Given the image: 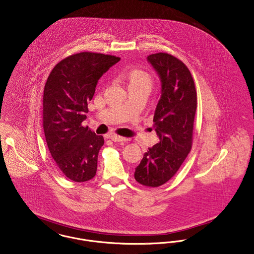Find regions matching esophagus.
Masks as SVG:
<instances>
[{
  "label": "esophagus",
  "mask_w": 254,
  "mask_h": 254,
  "mask_svg": "<svg viewBox=\"0 0 254 254\" xmlns=\"http://www.w3.org/2000/svg\"><path fill=\"white\" fill-rule=\"evenodd\" d=\"M108 138L111 139L114 142H124V141L127 140V138H125V137H122V136H118V135L115 134H109L108 135Z\"/></svg>",
  "instance_id": "obj_1"
}]
</instances>
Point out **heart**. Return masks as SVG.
Segmentation results:
<instances>
[{
  "mask_svg": "<svg viewBox=\"0 0 254 254\" xmlns=\"http://www.w3.org/2000/svg\"><path fill=\"white\" fill-rule=\"evenodd\" d=\"M123 77L127 79L129 85H147L150 88L151 86V77L149 74L143 70H130L124 73Z\"/></svg>",
  "mask_w": 254,
  "mask_h": 254,
  "instance_id": "b5f03b06",
  "label": "heart"
}]
</instances>
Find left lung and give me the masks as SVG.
<instances>
[{
	"instance_id": "obj_1",
	"label": "left lung",
	"mask_w": 254,
	"mask_h": 254,
	"mask_svg": "<svg viewBox=\"0 0 254 254\" xmlns=\"http://www.w3.org/2000/svg\"><path fill=\"white\" fill-rule=\"evenodd\" d=\"M147 60L161 82L153 116L160 142L145 152L134 178L144 186L158 187L176 175L191 150L197 102L193 76L182 61L165 53L150 55Z\"/></svg>"
}]
</instances>
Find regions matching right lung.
<instances>
[{
  "label": "right lung",
  "mask_w": 254,
  "mask_h": 254,
  "mask_svg": "<svg viewBox=\"0 0 254 254\" xmlns=\"http://www.w3.org/2000/svg\"><path fill=\"white\" fill-rule=\"evenodd\" d=\"M120 58L79 53L58 63L49 75L43 96V128L51 155L71 180L84 182L97 172L105 140L81 123L97 83Z\"/></svg>",
  "instance_id": "1"
}]
</instances>
